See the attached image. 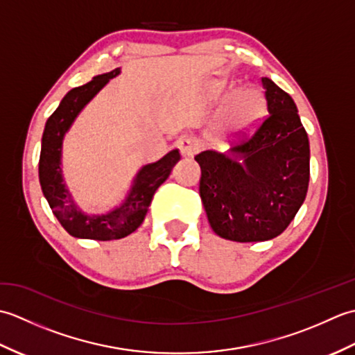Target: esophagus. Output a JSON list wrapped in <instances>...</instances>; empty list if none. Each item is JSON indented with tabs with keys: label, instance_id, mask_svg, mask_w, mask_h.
<instances>
[{
	"label": "esophagus",
	"instance_id": "34e87169",
	"mask_svg": "<svg viewBox=\"0 0 355 355\" xmlns=\"http://www.w3.org/2000/svg\"><path fill=\"white\" fill-rule=\"evenodd\" d=\"M178 149L180 153H182V155L184 157H193L195 154L198 153V141L192 139V137H186V139H182L178 141Z\"/></svg>",
	"mask_w": 355,
	"mask_h": 355
}]
</instances>
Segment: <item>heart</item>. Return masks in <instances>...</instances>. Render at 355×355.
<instances>
[{
	"label": "heart",
	"mask_w": 355,
	"mask_h": 355,
	"mask_svg": "<svg viewBox=\"0 0 355 355\" xmlns=\"http://www.w3.org/2000/svg\"><path fill=\"white\" fill-rule=\"evenodd\" d=\"M266 97L258 88H243L233 94L220 117L218 128L224 137H244L254 131L266 114Z\"/></svg>",
	"instance_id": "obj_1"
}]
</instances>
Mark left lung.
<instances>
[{
	"label": "left lung",
	"mask_w": 355,
	"mask_h": 355,
	"mask_svg": "<svg viewBox=\"0 0 355 355\" xmlns=\"http://www.w3.org/2000/svg\"><path fill=\"white\" fill-rule=\"evenodd\" d=\"M268 116L227 154L205 150L200 197L210 227L236 243L273 239L288 227L310 183V141L296 103L262 78Z\"/></svg>",
	"instance_id": "left-lung-1"
}]
</instances>
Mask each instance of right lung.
<instances>
[{
  "instance_id": "1",
  "label": "right lung",
  "mask_w": 355,
  "mask_h": 355,
  "mask_svg": "<svg viewBox=\"0 0 355 355\" xmlns=\"http://www.w3.org/2000/svg\"><path fill=\"white\" fill-rule=\"evenodd\" d=\"M119 73L120 69L99 74L88 84L70 89L44 128L40 155L41 189L51 212L74 238L111 241L125 238L137 230L145 220L155 191L168 180L172 168L180 160L178 149H173L158 162L143 166L125 201L108 214L88 215L74 205L71 193L65 187L61 168L64 135L85 105Z\"/></svg>"
}]
</instances>
